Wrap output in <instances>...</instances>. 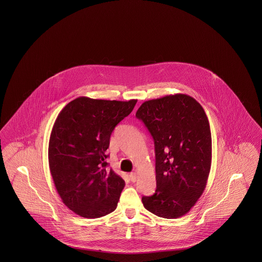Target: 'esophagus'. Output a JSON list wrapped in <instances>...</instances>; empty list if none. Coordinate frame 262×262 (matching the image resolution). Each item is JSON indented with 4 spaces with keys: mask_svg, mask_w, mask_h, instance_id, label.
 Returning <instances> with one entry per match:
<instances>
[{
    "mask_svg": "<svg viewBox=\"0 0 262 262\" xmlns=\"http://www.w3.org/2000/svg\"><path fill=\"white\" fill-rule=\"evenodd\" d=\"M136 179H137L136 173L133 172V173H130V174H129V180L132 181V183H135V182H136Z\"/></svg>",
    "mask_w": 262,
    "mask_h": 262,
    "instance_id": "obj_1",
    "label": "esophagus"
}]
</instances>
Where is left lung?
<instances>
[{"instance_id": "obj_1", "label": "left lung", "mask_w": 262, "mask_h": 262, "mask_svg": "<svg viewBox=\"0 0 262 262\" xmlns=\"http://www.w3.org/2000/svg\"><path fill=\"white\" fill-rule=\"evenodd\" d=\"M150 133L156 154L157 189L143 196L159 217L186 214L203 194L211 165V133L202 105L190 96H165L141 104L135 114Z\"/></svg>"}]
</instances>
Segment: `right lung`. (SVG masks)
I'll use <instances>...</instances> for the list:
<instances>
[{"label":"right lung","instance_id":"add662e5","mask_svg":"<svg viewBox=\"0 0 262 262\" xmlns=\"http://www.w3.org/2000/svg\"><path fill=\"white\" fill-rule=\"evenodd\" d=\"M127 102L79 97L58 114L49 142V165L65 206L84 218L115 210L125 181L108 169L112 132L133 111Z\"/></svg>","mask_w":262,"mask_h":262}]
</instances>
